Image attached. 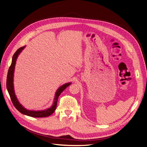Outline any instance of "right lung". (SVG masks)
Segmentation results:
<instances>
[{"label": "right lung", "mask_w": 147, "mask_h": 147, "mask_svg": "<svg viewBox=\"0 0 147 147\" xmlns=\"http://www.w3.org/2000/svg\"><path fill=\"white\" fill-rule=\"evenodd\" d=\"M24 47H20V49L17 50L12 57V63L9 68L7 75L6 87H7V91L9 92V94L11 100L13 103V106L22 114L27 115L31 117H45L49 116L54 113V111L56 109L59 96L61 94V93L64 90H65L68 86H69L71 85V83L65 84L57 90L56 93V96L55 98L53 105L52 106H51V108L47 109L46 110H43V111H31L24 108L21 106L20 103L18 102V100H17L15 95L14 90H13V72H14L15 63H16V60L18 55L20 53V52L24 49Z\"/></svg>", "instance_id": "add662e5"}]
</instances>
